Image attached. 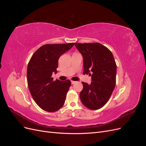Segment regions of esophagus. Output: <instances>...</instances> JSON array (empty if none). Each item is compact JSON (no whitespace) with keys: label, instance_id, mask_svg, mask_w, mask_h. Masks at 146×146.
Masks as SVG:
<instances>
[{"label":"esophagus","instance_id":"obj_1","mask_svg":"<svg viewBox=\"0 0 146 146\" xmlns=\"http://www.w3.org/2000/svg\"><path fill=\"white\" fill-rule=\"evenodd\" d=\"M77 82H76V81H71V84L72 85H73V84H74V83H76Z\"/></svg>","mask_w":146,"mask_h":146}]
</instances>
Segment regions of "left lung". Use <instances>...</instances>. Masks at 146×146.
<instances>
[{
  "mask_svg": "<svg viewBox=\"0 0 146 146\" xmlns=\"http://www.w3.org/2000/svg\"><path fill=\"white\" fill-rule=\"evenodd\" d=\"M83 58V74L91 76V83L82 82V103L98 110L108 101L116 85V64L111 52L98 42L75 43Z\"/></svg>",
  "mask_w": 146,
  "mask_h": 146,
  "instance_id": "obj_1",
  "label": "left lung"
}]
</instances>
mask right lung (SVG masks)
Instances as JSON below:
<instances>
[{
    "label": "right lung",
    "mask_w": 146,
    "mask_h": 146,
    "mask_svg": "<svg viewBox=\"0 0 146 146\" xmlns=\"http://www.w3.org/2000/svg\"><path fill=\"white\" fill-rule=\"evenodd\" d=\"M74 43L45 44L35 52L27 66V83L35 102L42 110L54 112L63 107L70 81L53 80L57 73L60 57L70 50Z\"/></svg>",
    "instance_id": "right-lung-1"
}]
</instances>
